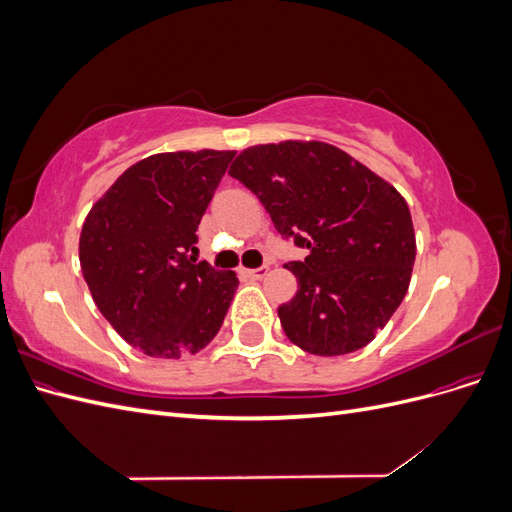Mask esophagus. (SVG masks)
Here are the masks:
<instances>
[{"instance_id": "esophagus-1", "label": "esophagus", "mask_w": 512, "mask_h": 512, "mask_svg": "<svg viewBox=\"0 0 512 512\" xmlns=\"http://www.w3.org/2000/svg\"><path fill=\"white\" fill-rule=\"evenodd\" d=\"M267 267H258V269H247L245 271V275L247 277H252V280H262V277H265L267 275Z\"/></svg>"}]
</instances>
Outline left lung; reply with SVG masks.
I'll list each match as a JSON object with an SVG mask.
<instances>
[{"mask_svg": "<svg viewBox=\"0 0 512 512\" xmlns=\"http://www.w3.org/2000/svg\"><path fill=\"white\" fill-rule=\"evenodd\" d=\"M228 175L256 194L282 239L307 250L286 265L299 290L277 309L290 342L318 356L367 346L410 286L416 239L406 200L318 141L250 147Z\"/></svg>", "mask_w": 512, "mask_h": 512, "instance_id": "left-lung-1", "label": "left lung"}]
</instances>
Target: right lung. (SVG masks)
<instances>
[{"label": "right lung", "instance_id": "1", "mask_svg": "<svg viewBox=\"0 0 512 512\" xmlns=\"http://www.w3.org/2000/svg\"><path fill=\"white\" fill-rule=\"evenodd\" d=\"M235 151L156 153L130 166L81 230L83 277L102 316L158 359L218 335L237 275L196 260V230Z\"/></svg>", "mask_w": 512, "mask_h": 512}]
</instances>
